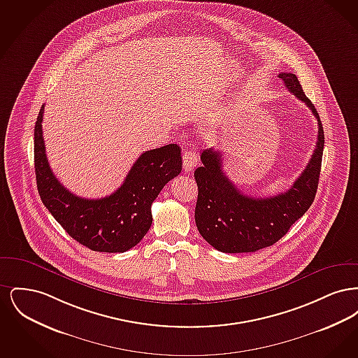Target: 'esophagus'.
Here are the masks:
<instances>
[{
	"label": "esophagus",
	"instance_id": "esophagus-1",
	"mask_svg": "<svg viewBox=\"0 0 358 358\" xmlns=\"http://www.w3.org/2000/svg\"><path fill=\"white\" fill-rule=\"evenodd\" d=\"M197 165V154L192 150H185L184 157H182V166H184V171H193Z\"/></svg>",
	"mask_w": 358,
	"mask_h": 358
}]
</instances>
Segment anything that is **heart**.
I'll return each mask as SVG.
<instances>
[{"label":"heart","instance_id":"heart-1","mask_svg":"<svg viewBox=\"0 0 358 358\" xmlns=\"http://www.w3.org/2000/svg\"><path fill=\"white\" fill-rule=\"evenodd\" d=\"M206 133L209 134V133H212V130H209V129H208V130H206Z\"/></svg>","mask_w":358,"mask_h":358}]
</instances>
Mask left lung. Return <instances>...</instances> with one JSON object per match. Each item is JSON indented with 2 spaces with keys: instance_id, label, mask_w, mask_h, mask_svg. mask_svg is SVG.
I'll return each mask as SVG.
<instances>
[{
  "instance_id": "1",
  "label": "left lung",
  "mask_w": 358,
  "mask_h": 358,
  "mask_svg": "<svg viewBox=\"0 0 358 358\" xmlns=\"http://www.w3.org/2000/svg\"><path fill=\"white\" fill-rule=\"evenodd\" d=\"M279 78L318 120V139L306 169L287 192L273 197H251L241 193L222 171V152L206 149L203 165L194 171L199 187L194 220L200 235L225 254L255 252L275 244L289 232L313 204L318 187L324 154V127L314 104L307 98L294 73Z\"/></svg>"
}]
</instances>
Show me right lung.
<instances>
[{
    "instance_id": "obj_1",
    "label": "right lung",
    "mask_w": 358,
    "mask_h": 358,
    "mask_svg": "<svg viewBox=\"0 0 358 358\" xmlns=\"http://www.w3.org/2000/svg\"><path fill=\"white\" fill-rule=\"evenodd\" d=\"M44 104L34 124V171L45 208L69 236L96 252H126L153 222L152 204L182 169L181 149L171 143L141 154L113 194L90 200L71 193L55 177L43 138Z\"/></svg>"
}]
</instances>
